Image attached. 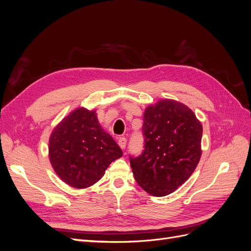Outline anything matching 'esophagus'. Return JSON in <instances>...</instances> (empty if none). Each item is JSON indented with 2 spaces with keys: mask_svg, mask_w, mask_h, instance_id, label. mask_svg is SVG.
<instances>
[{
  "mask_svg": "<svg viewBox=\"0 0 251 251\" xmlns=\"http://www.w3.org/2000/svg\"><path fill=\"white\" fill-rule=\"evenodd\" d=\"M118 146L120 147L121 150H125L126 146V139L125 137H120L118 139Z\"/></svg>",
  "mask_w": 251,
  "mask_h": 251,
  "instance_id": "1",
  "label": "esophagus"
}]
</instances>
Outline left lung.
Returning a JSON list of instances; mask_svg holds the SVG:
<instances>
[{"label": "left lung", "mask_w": 251, "mask_h": 251, "mask_svg": "<svg viewBox=\"0 0 251 251\" xmlns=\"http://www.w3.org/2000/svg\"><path fill=\"white\" fill-rule=\"evenodd\" d=\"M142 131V154L130 158L135 180L151 196H168L192 176L200 161L202 125L184 103L161 100L144 111Z\"/></svg>", "instance_id": "1"}]
</instances>
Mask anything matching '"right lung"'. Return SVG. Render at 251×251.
Listing matches in <instances>:
<instances>
[{
	"label": "right lung",
	"instance_id": "right-lung-1",
	"mask_svg": "<svg viewBox=\"0 0 251 251\" xmlns=\"http://www.w3.org/2000/svg\"><path fill=\"white\" fill-rule=\"evenodd\" d=\"M49 160L65 183L74 188L95 184L123 151L98 123L95 110L77 108L53 128Z\"/></svg>",
	"mask_w": 251,
	"mask_h": 251
}]
</instances>
